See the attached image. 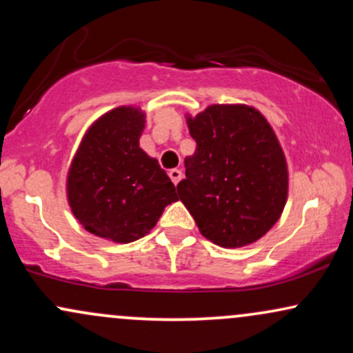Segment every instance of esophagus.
Returning <instances> with one entry per match:
<instances>
[{"label": "esophagus", "instance_id": "esophagus-1", "mask_svg": "<svg viewBox=\"0 0 353 353\" xmlns=\"http://www.w3.org/2000/svg\"><path fill=\"white\" fill-rule=\"evenodd\" d=\"M169 177H171L174 185H177L182 179V171H179V169H171V171H169Z\"/></svg>", "mask_w": 353, "mask_h": 353}]
</instances>
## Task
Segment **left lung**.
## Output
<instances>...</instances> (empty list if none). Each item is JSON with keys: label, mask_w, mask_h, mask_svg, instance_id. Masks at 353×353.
<instances>
[{"label": "left lung", "mask_w": 353, "mask_h": 353, "mask_svg": "<svg viewBox=\"0 0 353 353\" xmlns=\"http://www.w3.org/2000/svg\"><path fill=\"white\" fill-rule=\"evenodd\" d=\"M185 123L197 145L184 161L179 199L210 242L224 249L254 244L281 219L289 194L272 125L247 104H212Z\"/></svg>", "instance_id": "8db88e82"}]
</instances>
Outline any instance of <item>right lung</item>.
I'll use <instances>...</instances> for the list:
<instances>
[{"mask_svg": "<svg viewBox=\"0 0 353 353\" xmlns=\"http://www.w3.org/2000/svg\"><path fill=\"white\" fill-rule=\"evenodd\" d=\"M145 114L119 106L84 132L66 177L68 204L92 236L129 244L148 236L165 205L177 201L172 181L139 148Z\"/></svg>", "mask_w": 353, "mask_h": 353, "instance_id": "1", "label": "right lung"}]
</instances>
